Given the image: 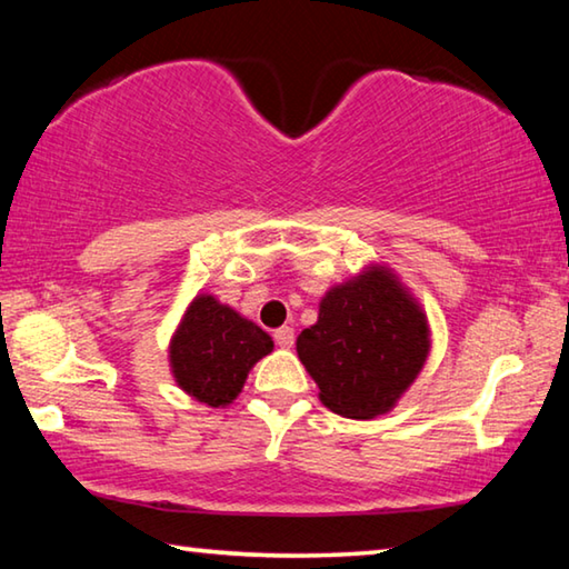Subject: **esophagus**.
I'll return each mask as SVG.
<instances>
[{"instance_id":"34e87169","label":"esophagus","mask_w":569,"mask_h":569,"mask_svg":"<svg viewBox=\"0 0 569 569\" xmlns=\"http://www.w3.org/2000/svg\"><path fill=\"white\" fill-rule=\"evenodd\" d=\"M273 339H276L278 346H281V349H291L293 341H296V333H293L291 326H281V329H276Z\"/></svg>"}]
</instances>
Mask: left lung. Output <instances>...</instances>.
I'll list each match as a JSON object with an SVG mask.
<instances>
[{"mask_svg":"<svg viewBox=\"0 0 569 569\" xmlns=\"http://www.w3.org/2000/svg\"><path fill=\"white\" fill-rule=\"evenodd\" d=\"M421 306L389 268L369 266L321 298L319 321L298 333V359L323 407L346 419L393 409L429 356Z\"/></svg>","mask_w":569,"mask_h":569,"instance_id":"obj_1","label":"left lung"}]
</instances>
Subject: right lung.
<instances>
[{"mask_svg": "<svg viewBox=\"0 0 569 569\" xmlns=\"http://www.w3.org/2000/svg\"><path fill=\"white\" fill-rule=\"evenodd\" d=\"M273 351V339L210 293L192 298L170 341V371L178 387L208 407H228L248 371Z\"/></svg>", "mask_w": 569, "mask_h": 569, "instance_id": "right-lung-1", "label": "right lung"}]
</instances>
